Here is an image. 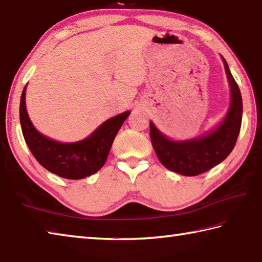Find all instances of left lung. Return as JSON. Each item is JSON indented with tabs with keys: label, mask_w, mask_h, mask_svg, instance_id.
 <instances>
[{
	"label": "left lung",
	"mask_w": 262,
	"mask_h": 262,
	"mask_svg": "<svg viewBox=\"0 0 262 262\" xmlns=\"http://www.w3.org/2000/svg\"><path fill=\"white\" fill-rule=\"evenodd\" d=\"M224 60L229 80L232 102L229 111L220 126L210 134L186 142H172L159 132L150 122V136L158 159L169 170L184 176H196L224 161L236 144L242 125V96Z\"/></svg>",
	"instance_id": "obj_1"
}]
</instances>
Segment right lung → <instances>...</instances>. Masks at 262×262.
Instances as JSON below:
<instances>
[{
    "label": "right lung",
    "mask_w": 262,
    "mask_h": 262,
    "mask_svg": "<svg viewBox=\"0 0 262 262\" xmlns=\"http://www.w3.org/2000/svg\"><path fill=\"white\" fill-rule=\"evenodd\" d=\"M26 87L20 100V124L26 143L36 160L49 171L67 179H81L99 171L118 130L130 112L127 111L103 122L86 140L77 143H59L35 129L26 110Z\"/></svg>",
    "instance_id": "1"
}]
</instances>
